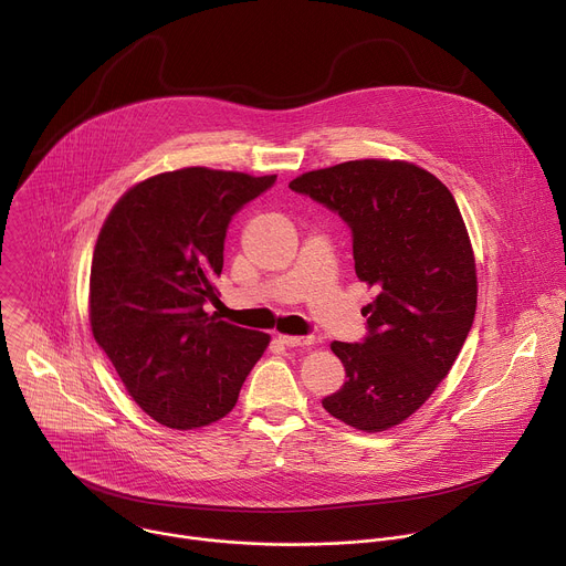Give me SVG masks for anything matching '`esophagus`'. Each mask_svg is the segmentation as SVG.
Segmentation results:
<instances>
[{"label": "esophagus", "mask_w": 566, "mask_h": 566, "mask_svg": "<svg viewBox=\"0 0 566 566\" xmlns=\"http://www.w3.org/2000/svg\"><path fill=\"white\" fill-rule=\"evenodd\" d=\"M277 338L286 347H311V345H315V336H282L280 334Z\"/></svg>", "instance_id": "34e87169"}]
</instances>
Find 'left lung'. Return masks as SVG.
<instances>
[{"instance_id": "left-lung-1", "label": "left lung", "mask_w": 566, "mask_h": 566, "mask_svg": "<svg viewBox=\"0 0 566 566\" xmlns=\"http://www.w3.org/2000/svg\"><path fill=\"white\" fill-rule=\"evenodd\" d=\"M289 188L343 217L356 275L378 293L363 308L365 340L332 343L347 380L322 408L363 432L394 428L448 376L472 327L476 271L459 206L408 160H347Z\"/></svg>"}]
</instances>
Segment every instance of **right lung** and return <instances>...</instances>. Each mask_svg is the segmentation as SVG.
Segmentation results:
<instances>
[{
	"label": "right lung",
	"instance_id": "1",
	"mask_svg": "<svg viewBox=\"0 0 566 566\" xmlns=\"http://www.w3.org/2000/svg\"><path fill=\"white\" fill-rule=\"evenodd\" d=\"M275 175L184 168L129 188L105 219L90 277L96 343L154 421L195 430L223 419L271 343L203 304L217 297L237 210Z\"/></svg>",
	"mask_w": 566,
	"mask_h": 566
}]
</instances>
